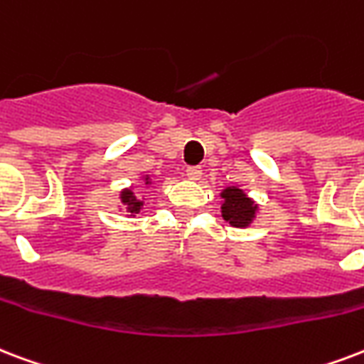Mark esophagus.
Masks as SVG:
<instances>
[{"instance_id": "34e87169", "label": "esophagus", "mask_w": 364, "mask_h": 364, "mask_svg": "<svg viewBox=\"0 0 364 364\" xmlns=\"http://www.w3.org/2000/svg\"><path fill=\"white\" fill-rule=\"evenodd\" d=\"M187 177L188 179H193V181H198L202 177L200 166H191V168H187Z\"/></svg>"}]
</instances>
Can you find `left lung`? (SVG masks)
<instances>
[{
    "label": "left lung",
    "mask_w": 364,
    "mask_h": 364,
    "mask_svg": "<svg viewBox=\"0 0 364 364\" xmlns=\"http://www.w3.org/2000/svg\"><path fill=\"white\" fill-rule=\"evenodd\" d=\"M219 196H221V218L238 229H246L252 225L259 210V204H256L254 198H250L246 191L232 185V187L223 188Z\"/></svg>",
    "instance_id": "left-lung-1"
}]
</instances>
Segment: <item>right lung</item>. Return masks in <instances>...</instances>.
<instances>
[{
	"label": "right lung",
	"mask_w": 364,
	"mask_h": 364,
	"mask_svg": "<svg viewBox=\"0 0 364 364\" xmlns=\"http://www.w3.org/2000/svg\"><path fill=\"white\" fill-rule=\"evenodd\" d=\"M141 179H143V183H145L146 187H151L152 185L151 176H143ZM120 202H122L120 210H126L127 218H135V215L143 210V200H141L137 194H135V185H129V187L122 188Z\"/></svg>",
	"instance_id": "right-lung-1"
}]
</instances>
